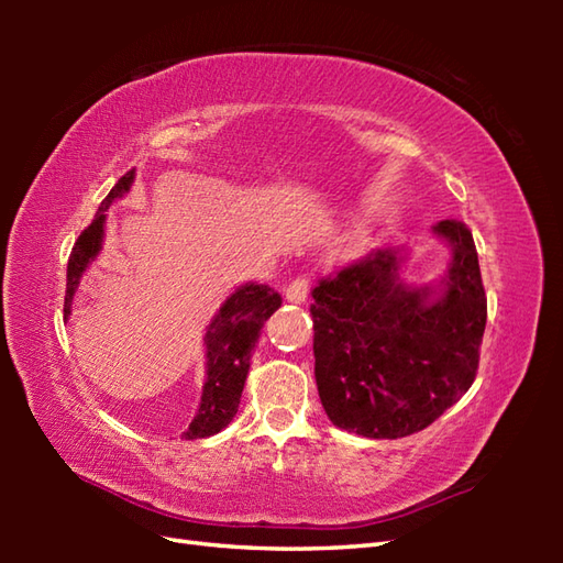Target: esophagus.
Segmentation results:
<instances>
[{"mask_svg":"<svg viewBox=\"0 0 563 563\" xmlns=\"http://www.w3.org/2000/svg\"><path fill=\"white\" fill-rule=\"evenodd\" d=\"M307 292H309L307 278H295L288 288H285V300L292 305H302L307 300Z\"/></svg>","mask_w":563,"mask_h":563,"instance_id":"obj_1","label":"esophagus"}]
</instances>
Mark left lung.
<instances>
[{"label":"left lung","mask_w":563,"mask_h":563,"mask_svg":"<svg viewBox=\"0 0 563 563\" xmlns=\"http://www.w3.org/2000/svg\"><path fill=\"white\" fill-rule=\"evenodd\" d=\"M452 251L435 283L404 280L406 249H382L321 280L314 305V377L329 421L394 440L418 433L472 387L486 329V295L472 232L442 220Z\"/></svg>","instance_id":"8db88e82"}]
</instances>
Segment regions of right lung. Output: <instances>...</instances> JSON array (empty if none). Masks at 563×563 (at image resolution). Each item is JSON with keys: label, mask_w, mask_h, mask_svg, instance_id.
<instances>
[{"label": "right lung", "mask_w": 563, "mask_h": 563, "mask_svg": "<svg viewBox=\"0 0 563 563\" xmlns=\"http://www.w3.org/2000/svg\"><path fill=\"white\" fill-rule=\"evenodd\" d=\"M135 181V169L118 178L111 194L101 200L91 224L79 234L67 261V292L65 312H71V300L79 288L81 275L87 273L103 249L106 212L118 198H123ZM283 305L280 295L268 285L246 283L227 297L218 314L206 327V385H202L198 413L184 433L186 440H198L220 433L236 416L239 399L249 373L251 351L258 341V331L266 319Z\"/></svg>", "instance_id": "obj_1"}]
</instances>
